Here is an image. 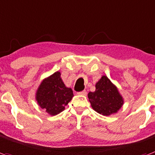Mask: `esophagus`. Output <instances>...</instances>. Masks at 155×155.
<instances>
[{
  "mask_svg": "<svg viewBox=\"0 0 155 155\" xmlns=\"http://www.w3.org/2000/svg\"><path fill=\"white\" fill-rule=\"evenodd\" d=\"M78 94L81 95V96H85V95L87 94V93H86V91H85V90H83V91H81V92H79Z\"/></svg>",
  "mask_w": 155,
  "mask_h": 155,
  "instance_id": "34e87169",
  "label": "esophagus"
}]
</instances>
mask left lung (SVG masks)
<instances>
[{
  "instance_id": "8db88e82",
  "label": "left lung",
  "mask_w": 155,
  "mask_h": 155,
  "mask_svg": "<svg viewBox=\"0 0 155 155\" xmlns=\"http://www.w3.org/2000/svg\"><path fill=\"white\" fill-rule=\"evenodd\" d=\"M94 92L88 94L92 108L100 114L109 116L117 113L124 101L117 88L106 76H102L96 83Z\"/></svg>"
}]
</instances>
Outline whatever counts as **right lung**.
<instances>
[{"mask_svg": "<svg viewBox=\"0 0 155 155\" xmlns=\"http://www.w3.org/2000/svg\"><path fill=\"white\" fill-rule=\"evenodd\" d=\"M73 97V90L65 86L58 71L45 78L36 93L38 104L50 115L62 112Z\"/></svg>", "mask_w": 155, "mask_h": 155, "instance_id": "add662e5", "label": "right lung"}]
</instances>
